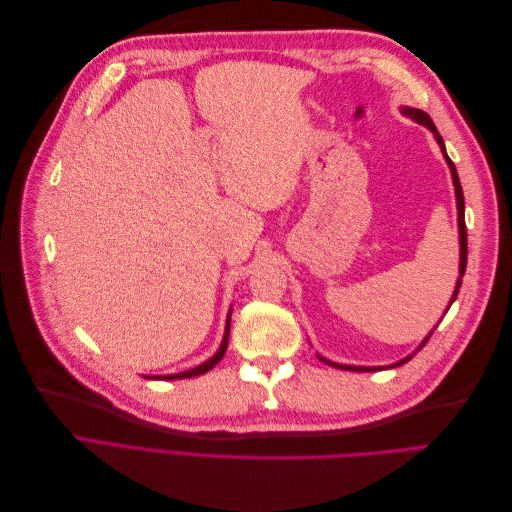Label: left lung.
I'll list each match as a JSON object with an SVG mask.
<instances>
[{
    "label": "left lung",
    "mask_w": 512,
    "mask_h": 512,
    "mask_svg": "<svg viewBox=\"0 0 512 512\" xmlns=\"http://www.w3.org/2000/svg\"><path fill=\"white\" fill-rule=\"evenodd\" d=\"M401 113L408 115V117H412V119H414V121H418V123H423L425 128H429V130L433 132V136H436L438 145L442 147V153H444V158H446V164H448V168H451V175H453L455 196H457L459 247H461V252H459V280H457V288H455V292H453V299H451V303H453V301H455V297H457V292H459V286H461V277H463V273H466V265H468V232H466V209H463V190H461V183H459V177H457V168H455V164L451 162V158L446 156V149H444V141H442V136L438 134L436 126H433V121H431V117H429L427 113L418 111V108H408V106L401 108ZM427 339H429V337H427ZM427 339H425V342L421 344V348L427 344ZM318 359H320V361H324V363H327V365H331V367H337V369H348V371H378V369H382V367H354V365H339V363H331V361H327V359H322L320 354H318ZM406 361H410V356H408V359H404V361L395 363V365H401V363H406Z\"/></svg>",
    "instance_id": "left-lung-1"
}]
</instances>
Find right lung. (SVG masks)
Segmentation results:
<instances>
[{
  "mask_svg": "<svg viewBox=\"0 0 512 512\" xmlns=\"http://www.w3.org/2000/svg\"><path fill=\"white\" fill-rule=\"evenodd\" d=\"M228 333H230V314H228V320H226V331H224V339H222V346H220V350L215 352L209 361H205L203 365H198V367H194V369H188V371H181V374H170V376H151V378H156V380H181V378H194V376H200V374H207L209 369H213L215 365H218L220 361H222V356H224V352H226V346H228Z\"/></svg>",
  "mask_w": 512,
  "mask_h": 512,
  "instance_id": "1",
  "label": "right lung"
}]
</instances>
